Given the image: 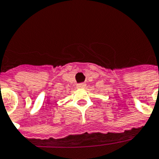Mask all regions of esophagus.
<instances>
[{
  "instance_id": "esophagus-1",
  "label": "esophagus",
  "mask_w": 159,
  "mask_h": 159,
  "mask_svg": "<svg viewBox=\"0 0 159 159\" xmlns=\"http://www.w3.org/2000/svg\"><path fill=\"white\" fill-rule=\"evenodd\" d=\"M86 86V84H84V83H80V84H77V87H78V88H84V87Z\"/></svg>"
}]
</instances>
